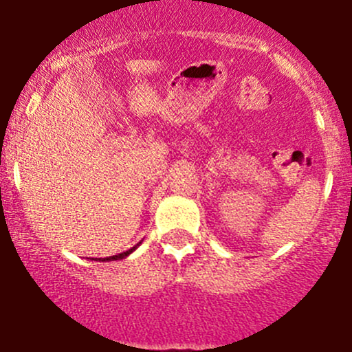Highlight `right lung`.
I'll use <instances>...</instances> for the list:
<instances>
[{"mask_svg":"<svg viewBox=\"0 0 352 352\" xmlns=\"http://www.w3.org/2000/svg\"><path fill=\"white\" fill-rule=\"evenodd\" d=\"M140 244H142V241H140L138 244H135V246L133 248H129L128 251H124V253H120V254H114V256H109V258H96V261H114V260H123V258H126V256H129V254L133 253V251L136 250V248L140 246Z\"/></svg>","mask_w":352,"mask_h":352,"instance_id":"right-lung-1","label":"right lung"}]
</instances>
